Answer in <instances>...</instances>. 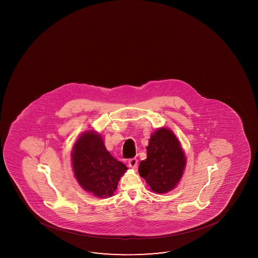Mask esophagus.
<instances>
[{
  "label": "esophagus",
  "mask_w": 258,
  "mask_h": 258,
  "mask_svg": "<svg viewBox=\"0 0 258 258\" xmlns=\"http://www.w3.org/2000/svg\"><path fill=\"white\" fill-rule=\"evenodd\" d=\"M128 165L131 166V168L136 169L137 166H138V160L136 158H131L128 160Z\"/></svg>",
  "instance_id": "esophagus-1"
}]
</instances>
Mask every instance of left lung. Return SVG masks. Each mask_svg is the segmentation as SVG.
Here are the masks:
<instances>
[{
  "label": "left lung",
  "instance_id": "obj_1",
  "mask_svg": "<svg viewBox=\"0 0 258 258\" xmlns=\"http://www.w3.org/2000/svg\"><path fill=\"white\" fill-rule=\"evenodd\" d=\"M147 150V159L139 166L140 176L157 194L174 189L186 165L185 155L176 136L169 128L160 127L153 132Z\"/></svg>",
  "mask_w": 258,
  "mask_h": 258
}]
</instances>
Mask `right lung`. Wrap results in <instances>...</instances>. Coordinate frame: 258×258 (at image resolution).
I'll list each match as a JSON object with an SVG mask.
<instances>
[{"label":"right lung","instance_id":"add662e5","mask_svg":"<svg viewBox=\"0 0 258 258\" xmlns=\"http://www.w3.org/2000/svg\"><path fill=\"white\" fill-rule=\"evenodd\" d=\"M71 155L75 176L84 190L98 198L113 195L127 167L107 151L102 136L86 131L76 140Z\"/></svg>","mask_w":258,"mask_h":258}]
</instances>
